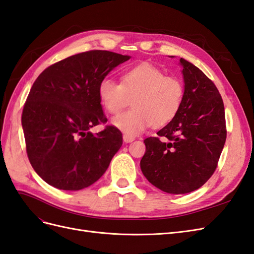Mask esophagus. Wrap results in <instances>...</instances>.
<instances>
[{"mask_svg": "<svg viewBox=\"0 0 254 254\" xmlns=\"http://www.w3.org/2000/svg\"><path fill=\"white\" fill-rule=\"evenodd\" d=\"M123 139H124L125 143H130V142H132L134 140V137L133 136H130L128 134H124V135H123Z\"/></svg>", "mask_w": 254, "mask_h": 254, "instance_id": "obj_1", "label": "esophagus"}]
</instances>
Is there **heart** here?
<instances>
[{"label":"heart","mask_w":254,"mask_h":254,"mask_svg":"<svg viewBox=\"0 0 254 254\" xmlns=\"http://www.w3.org/2000/svg\"><path fill=\"white\" fill-rule=\"evenodd\" d=\"M99 101L107 112L120 113L132 97L133 108L113 119V125L130 136L149 126L163 127L178 115L184 99V86L175 76L165 75L149 64L123 73L121 82L106 77L98 84Z\"/></svg>","instance_id":"obj_1"}]
</instances>
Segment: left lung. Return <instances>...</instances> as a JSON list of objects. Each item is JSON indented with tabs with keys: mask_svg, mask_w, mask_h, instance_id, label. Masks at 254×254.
<instances>
[{
	"mask_svg": "<svg viewBox=\"0 0 254 254\" xmlns=\"http://www.w3.org/2000/svg\"><path fill=\"white\" fill-rule=\"evenodd\" d=\"M180 64L184 79L181 109L158 136L144 140L146 151L140 163L152 186L177 195L190 193L211 178L227 137L218 89L193 64L183 58Z\"/></svg>",
	"mask_w": 254,
	"mask_h": 254,
	"instance_id": "8db88e82",
	"label": "left lung"
}]
</instances>
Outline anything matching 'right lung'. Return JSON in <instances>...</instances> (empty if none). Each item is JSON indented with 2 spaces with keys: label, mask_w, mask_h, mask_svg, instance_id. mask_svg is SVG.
I'll use <instances>...</instances> for the list:
<instances>
[{
  "label": "right lung",
  "mask_w": 254,
  "mask_h": 254,
  "mask_svg": "<svg viewBox=\"0 0 254 254\" xmlns=\"http://www.w3.org/2000/svg\"><path fill=\"white\" fill-rule=\"evenodd\" d=\"M129 56L109 51L76 54L50 65L35 80L22 111L26 152L35 172L50 186L78 190L97 181L123 144L106 124L97 89Z\"/></svg>",
  "instance_id": "obj_1"
}]
</instances>
